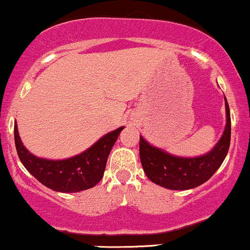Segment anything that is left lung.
I'll use <instances>...</instances> for the list:
<instances>
[{"instance_id": "obj_1", "label": "left lung", "mask_w": 250, "mask_h": 250, "mask_svg": "<svg viewBox=\"0 0 250 250\" xmlns=\"http://www.w3.org/2000/svg\"><path fill=\"white\" fill-rule=\"evenodd\" d=\"M227 125L218 144L208 154L198 158H179L150 146L140 136V159L145 173L153 183L169 190L197 188L212 177L228 154L230 146L229 104L226 100Z\"/></svg>"}]
</instances>
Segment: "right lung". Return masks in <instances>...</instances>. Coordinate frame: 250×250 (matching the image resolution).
<instances>
[{"label":"right lung","mask_w":250,"mask_h":250,"mask_svg":"<svg viewBox=\"0 0 250 250\" xmlns=\"http://www.w3.org/2000/svg\"><path fill=\"white\" fill-rule=\"evenodd\" d=\"M119 129L108 133L82 154L65 160H47L37 158L24 148L14 125L16 152L22 165L42 185L58 192H79L94 188L102 179L106 160L119 138Z\"/></svg>","instance_id":"add662e5"}]
</instances>
